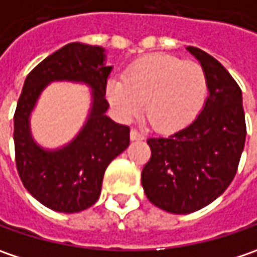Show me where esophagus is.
Instances as JSON below:
<instances>
[{"label": "esophagus", "mask_w": 257, "mask_h": 257, "mask_svg": "<svg viewBox=\"0 0 257 257\" xmlns=\"http://www.w3.org/2000/svg\"><path fill=\"white\" fill-rule=\"evenodd\" d=\"M131 141H141V140H144V135L142 134H140L137 129H131Z\"/></svg>", "instance_id": "esophagus-1"}]
</instances>
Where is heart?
I'll list each match as a JSON object with an SVG mask.
<instances>
[{"label": "heart", "instance_id": "1", "mask_svg": "<svg viewBox=\"0 0 257 257\" xmlns=\"http://www.w3.org/2000/svg\"><path fill=\"white\" fill-rule=\"evenodd\" d=\"M110 105L123 117L142 109L157 131L174 132L190 125L208 96L206 70L197 62L157 53L132 63L123 79L113 77L106 84Z\"/></svg>", "mask_w": 257, "mask_h": 257}]
</instances>
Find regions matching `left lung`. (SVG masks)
Masks as SVG:
<instances>
[{
  "mask_svg": "<svg viewBox=\"0 0 257 257\" xmlns=\"http://www.w3.org/2000/svg\"><path fill=\"white\" fill-rule=\"evenodd\" d=\"M203 66L208 96L200 115L167 138H150V161L141 181L154 206L188 214L208 206L233 181L246 140L241 90L220 63L187 47Z\"/></svg>",
  "mask_w": 257,
  "mask_h": 257,
  "instance_id": "1",
  "label": "left lung"
}]
</instances>
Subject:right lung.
I'll use <instances>...</instances> for the list:
<instances>
[{
	"label": "right lung",
	"mask_w": 257,
	"mask_h": 257,
	"mask_svg": "<svg viewBox=\"0 0 257 257\" xmlns=\"http://www.w3.org/2000/svg\"><path fill=\"white\" fill-rule=\"evenodd\" d=\"M105 49L70 43L50 54L27 76L14 113L17 171L24 187L43 206L77 213L93 206L107 165L128 148L129 128L106 116L107 76ZM67 80L92 89V107L76 138L59 150H44L31 137L29 115L44 87Z\"/></svg>",
	"instance_id": "right-lung-1"
}]
</instances>
